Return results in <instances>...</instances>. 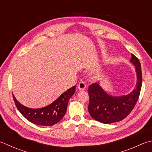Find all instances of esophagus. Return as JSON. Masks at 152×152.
I'll list each match as a JSON object with an SVG mask.
<instances>
[{
  "instance_id": "1",
  "label": "esophagus",
  "mask_w": 152,
  "mask_h": 152,
  "mask_svg": "<svg viewBox=\"0 0 152 152\" xmlns=\"http://www.w3.org/2000/svg\"><path fill=\"white\" fill-rule=\"evenodd\" d=\"M78 88L79 90H84L86 88V84L84 82H80L78 85Z\"/></svg>"
}]
</instances>
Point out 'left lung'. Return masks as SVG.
Masks as SVG:
<instances>
[{
	"mask_svg": "<svg viewBox=\"0 0 152 152\" xmlns=\"http://www.w3.org/2000/svg\"><path fill=\"white\" fill-rule=\"evenodd\" d=\"M131 55L130 62L135 66L137 80L130 93L124 96H112L103 90L99 82L89 86L88 111L97 121L103 124L119 122L125 118L134 107L141 90L142 77L140 62L133 54Z\"/></svg>",
	"mask_w": 152,
	"mask_h": 152,
	"instance_id": "8db88e82",
	"label": "left lung"
}]
</instances>
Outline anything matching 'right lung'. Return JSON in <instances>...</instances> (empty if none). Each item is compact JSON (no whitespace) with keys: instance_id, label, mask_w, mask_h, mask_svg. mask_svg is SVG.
Returning <instances> with one entry per match:
<instances>
[{"instance_id":"1","label":"right lung","mask_w":152,"mask_h":152,"mask_svg":"<svg viewBox=\"0 0 152 152\" xmlns=\"http://www.w3.org/2000/svg\"><path fill=\"white\" fill-rule=\"evenodd\" d=\"M76 90V86L68 89L49 105L42 108H29L21 104L14 97L18 111L27 120L37 125L51 126L60 121L66 114L68 101Z\"/></svg>"}]
</instances>
